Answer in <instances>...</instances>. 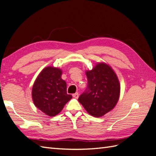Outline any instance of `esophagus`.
<instances>
[{"label":"esophagus","mask_w":156,"mask_h":156,"mask_svg":"<svg viewBox=\"0 0 156 156\" xmlns=\"http://www.w3.org/2000/svg\"><path fill=\"white\" fill-rule=\"evenodd\" d=\"M72 96H73V98H78V97H79V94H78V93H75V94H74L73 95H72Z\"/></svg>","instance_id":"1"}]
</instances>
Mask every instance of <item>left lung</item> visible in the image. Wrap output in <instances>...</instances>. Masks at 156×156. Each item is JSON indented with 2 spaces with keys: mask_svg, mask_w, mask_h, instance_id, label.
Returning <instances> with one entry per match:
<instances>
[{
  "mask_svg": "<svg viewBox=\"0 0 156 156\" xmlns=\"http://www.w3.org/2000/svg\"><path fill=\"white\" fill-rule=\"evenodd\" d=\"M88 87L78 101L89 114L103 116L116 105L120 94V84L110 65L98 62L91 70L86 71Z\"/></svg>",
  "mask_w": 156,
  "mask_h": 156,
  "instance_id": "1",
  "label": "left lung"
}]
</instances>
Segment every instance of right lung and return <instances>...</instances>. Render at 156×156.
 Returning a JSON list of instances; mask_svg holds the SVG:
<instances>
[{"label": "right lung", "mask_w": 156, "mask_h": 156, "mask_svg": "<svg viewBox=\"0 0 156 156\" xmlns=\"http://www.w3.org/2000/svg\"><path fill=\"white\" fill-rule=\"evenodd\" d=\"M60 68L47 66L38 74L32 89L36 107L49 116H55L63 109L72 95L68 94L66 83L62 79Z\"/></svg>", "instance_id": "1"}]
</instances>
